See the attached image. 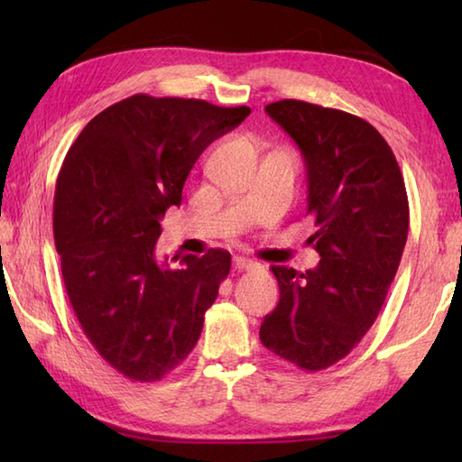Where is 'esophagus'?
I'll return each instance as SVG.
<instances>
[{
	"instance_id": "34e87169",
	"label": "esophagus",
	"mask_w": 462,
	"mask_h": 462,
	"mask_svg": "<svg viewBox=\"0 0 462 462\" xmlns=\"http://www.w3.org/2000/svg\"><path fill=\"white\" fill-rule=\"evenodd\" d=\"M256 266H258V263L248 260V258H242V256L234 258V268H236V270H252V268H256Z\"/></svg>"
}]
</instances>
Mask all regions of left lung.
Instances as JSON below:
<instances>
[{
    "mask_svg": "<svg viewBox=\"0 0 462 462\" xmlns=\"http://www.w3.org/2000/svg\"><path fill=\"white\" fill-rule=\"evenodd\" d=\"M266 113L306 161L310 242L321 260L303 273L272 266L280 301L260 341L319 371L349 356L379 316L407 242L405 180L387 141L361 116L296 99L270 103Z\"/></svg>",
    "mask_w": 462,
    "mask_h": 462,
    "instance_id": "8db88e82",
    "label": "left lung"
}]
</instances>
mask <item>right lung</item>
I'll return each mask as SVG.
<instances>
[{"label": "right lung", "instance_id": "add662e5", "mask_svg": "<svg viewBox=\"0 0 462 462\" xmlns=\"http://www.w3.org/2000/svg\"><path fill=\"white\" fill-rule=\"evenodd\" d=\"M248 115L139 93L106 106L67 151L53 202L65 290L87 339L125 377L162 379L200 337L230 254H186L176 270L154 246L202 151Z\"/></svg>", "mask_w": 462, "mask_h": 462}]
</instances>
